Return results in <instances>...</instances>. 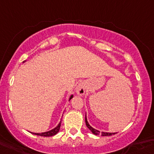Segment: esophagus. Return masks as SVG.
<instances>
[{"label":"esophagus","mask_w":154,"mask_h":154,"mask_svg":"<svg viewBox=\"0 0 154 154\" xmlns=\"http://www.w3.org/2000/svg\"><path fill=\"white\" fill-rule=\"evenodd\" d=\"M76 93L79 96H84L86 93V85L84 83H80L76 87Z\"/></svg>","instance_id":"esophagus-1"}]
</instances>
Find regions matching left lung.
Returning <instances> with one entry per match:
<instances>
[{
  "label": "left lung",
  "instance_id": "1",
  "mask_svg": "<svg viewBox=\"0 0 154 154\" xmlns=\"http://www.w3.org/2000/svg\"><path fill=\"white\" fill-rule=\"evenodd\" d=\"M85 122H86V125H87V127L91 131L92 133L94 134L95 135H100H100L102 136H111L112 135V134H117V132H113V133H112V132H104V131L100 132V131L95 129L94 128H93L90 124H89L88 121H87V113H86V116H85Z\"/></svg>",
  "mask_w": 154,
  "mask_h": 154
}]
</instances>
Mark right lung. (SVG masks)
Listing matches in <instances>:
<instances>
[{
  "label": "right lung",
  "mask_w": 154,
  "mask_h": 154,
  "mask_svg": "<svg viewBox=\"0 0 154 154\" xmlns=\"http://www.w3.org/2000/svg\"><path fill=\"white\" fill-rule=\"evenodd\" d=\"M23 62H25V61H23ZM74 97V95L71 94L70 96V98H69V101H70L71 99ZM61 122H60L59 123H58V125H57V126H56L54 128L51 129V130L48 131H45V132H42V133H33V132H31L32 134H35V135H39V136H43V137H51V136H53V135H55L57 133V132L59 131L60 130V127H61Z\"/></svg>",
  "instance_id": "add662e5"
}]
</instances>
